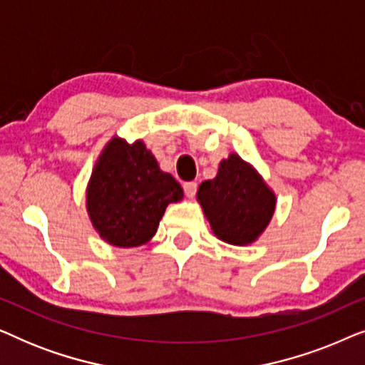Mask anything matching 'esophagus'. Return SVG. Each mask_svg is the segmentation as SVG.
<instances>
[{"label":"esophagus","mask_w":365,"mask_h":365,"mask_svg":"<svg viewBox=\"0 0 365 365\" xmlns=\"http://www.w3.org/2000/svg\"><path fill=\"white\" fill-rule=\"evenodd\" d=\"M184 192H186L187 197H194V194L197 191V182L194 181H189V182H184Z\"/></svg>","instance_id":"esophagus-1"}]
</instances>
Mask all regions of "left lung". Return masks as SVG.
Returning <instances> with one entry per match:
<instances>
[{
	"instance_id": "8db88e82",
	"label": "left lung",
	"mask_w": 365,
	"mask_h": 365,
	"mask_svg": "<svg viewBox=\"0 0 365 365\" xmlns=\"http://www.w3.org/2000/svg\"><path fill=\"white\" fill-rule=\"evenodd\" d=\"M196 199L214 236L232 246L256 242L277 204L261 173L236 153L219 163L216 178L199 184Z\"/></svg>"
}]
</instances>
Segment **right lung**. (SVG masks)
<instances>
[{
  "label": "right lung",
  "mask_w": 365,
  "mask_h": 365,
  "mask_svg": "<svg viewBox=\"0 0 365 365\" xmlns=\"http://www.w3.org/2000/svg\"><path fill=\"white\" fill-rule=\"evenodd\" d=\"M182 197L181 184L161 171L143 139L113 136L88 181L86 212L104 242L129 249L151 241L166 207Z\"/></svg>",
  "instance_id": "right-lung-1"
}]
</instances>
